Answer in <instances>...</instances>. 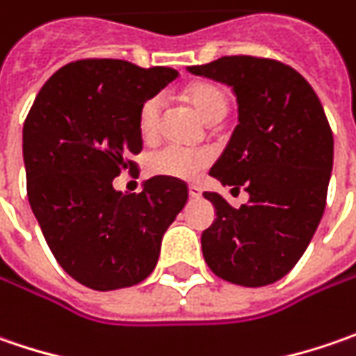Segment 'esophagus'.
<instances>
[{
  "label": "esophagus",
  "mask_w": 356,
  "mask_h": 356,
  "mask_svg": "<svg viewBox=\"0 0 356 356\" xmlns=\"http://www.w3.org/2000/svg\"><path fill=\"white\" fill-rule=\"evenodd\" d=\"M201 195H203L201 187H197V185H189V197H191V199H199Z\"/></svg>",
  "instance_id": "1"
}]
</instances>
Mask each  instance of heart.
I'll list each match as a JSON object with an SVG mask.
<instances>
[{
    "instance_id": "obj_1",
    "label": "heart",
    "mask_w": 356,
    "mask_h": 356,
    "mask_svg": "<svg viewBox=\"0 0 356 356\" xmlns=\"http://www.w3.org/2000/svg\"><path fill=\"white\" fill-rule=\"evenodd\" d=\"M187 101L199 111V115L211 123L221 121L229 111V95L223 87L211 81H199L187 87ZM163 113L161 95H151L139 105L137 127L145 141H153L159 135ZM213 163L209 149H189L179 145H165L153 151L145 161V169L153 177L193 181Z\"/></svg>"
}]
</instances>
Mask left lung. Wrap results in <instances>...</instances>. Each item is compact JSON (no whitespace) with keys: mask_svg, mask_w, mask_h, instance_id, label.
Here are the masks:
<instances>
[{"mask_svg":"<svg viewBox=\"0 0 356 356\" xmlns=\"http://www.w3.org/2000/svg\"><path fill=\"white\" fill-rule=\"evenodd\" d=\"M189 71L233 87L239 125L209 175L251 195L235 209L205 193L217 219L201 235L203 257L229 283L270 285L297 265L321 223L331 125L309 81L277 59L229 55Z\"/></svg>","mask_w":356,"mask_h":356,"instance_id":"left-lung-1","label":"left lung"}]
</instances>
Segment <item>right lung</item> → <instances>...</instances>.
I'll return each mask as SVG.
<instances>
[{
	"instance_id": "right-lung-1",
	"label": "right lung",
	"mask_w": 356,
	"mask_h": 356,
	"mask_svg": "<svg viewBox=\"0 0 356 356\" xmlns=\"http://www.w3.org/2000/svg\"><path fill=\"white\" fill-rule=\"evenodd\" d=\"M179 73L123 59H79L45 81L24 123L27 199L63 270L93 291L141 283L163 233L189 199L177 179H149L141 193L113 189L137 173V111Z\"/></svg>"
}]
</instances>
